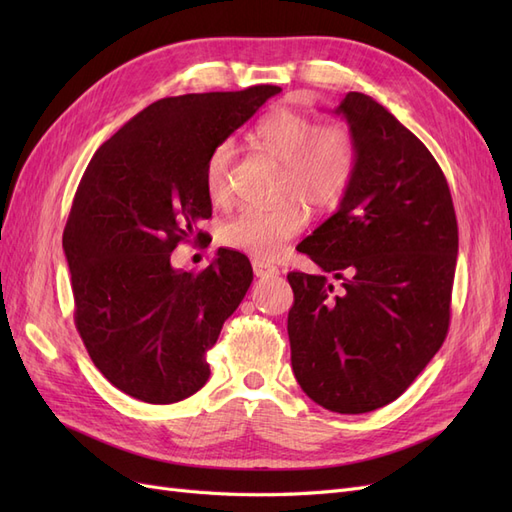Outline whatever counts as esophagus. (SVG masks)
<instances>
[{"label":"esophagus","instance_id":"34e87169","mask_svg":"<svg viewBox=\"0 0 512 512\" xmlns=\"http://www.w3.org/2000/svg\"><path fill=\"white\" fill-rule=\"evenodd\" d=\"M252 269H254L256 277H275V275H280V269H277L275 265H269V262L258 260V258L252 262Z\"/></svg>","mask_w":512,"mask_h":512}]
</instances>
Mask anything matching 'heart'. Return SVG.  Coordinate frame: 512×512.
I'll return each instance as SVG.
<instances>
[{"label": "heart", "instance_id": "obj_1", "mask_svg": "<svg viewBox=\"0 0 512 512\" xmlns=\"http://www.w3.org/2000/svg\"><path fill=\"white\" fill-rule=\"evenodd\" d=\"M254 143L284 164V194H292L314 209L342 203L354 179L359 149L342 123H318L303 113L280 108L258 121ZM235 145L222 141L205 162V190L213 200L228 192V175ZM305 226V213L292 203L260 209L243 207L220 228L224 245L262 258H275Z\"/></svg>", "mask_w": 512, "mask_h": 512}]
</instances>
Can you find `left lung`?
<instances>
[{
	"instance_id": "8db88e82",
	"label": "left lung",
	"mask_w": 512,
	"mask_h": 512,
	"mask_svg": "<svg viewBox=\"0 0 512 512\" xmlns=\"http://www.w3.org/2000/svg\"><path fill=\"white\" fill-rule=\"evenodd\" d=\"M359 149L339 209L297 250L342 280L288 273L294 378L339 414L391 404L427 367L451 322L459 230L451 190L418 138L359 91L335 108Z\"/></svg>"
}]
</instances>
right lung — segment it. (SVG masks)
<instances>
[{"label": "right lung", "instance_id": "obj_1", "mask_svg": "<svg viewBox=\"0 0 512 512\" xmlns=\"http://www.w3.org/2000/svg\"><path fill=\"white\" fill-rule=\"evenodd\" d=\"M282 87L162 98L91 158L64 230L74 324L91 361L126 395L175 404L209 380L207 350L254 273L218 250L207 269H173L179 241L211 218L205 162Z\"/></svg>", "mask_w": 512, "mask_h": 512}]
</instances>
